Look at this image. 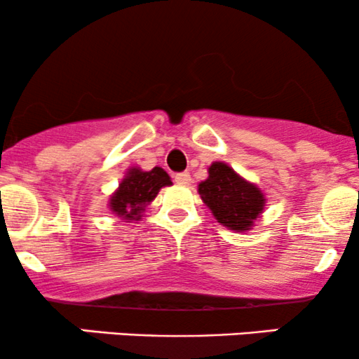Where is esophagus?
I'll use <instances>...</instances> for the list:
<instances>
[{
  "label": "esophagus",
  "mask_w": 359,
  "mask_h": 359,
  "mask_svg": "<svg viewBox=\"0 0 359 359\" xmlns=\"http://www.w3.org/2000/svg\"><path fill=\"white\" fill-rule=\"evenodd\" d=\"M191 174L189 172H180V174H175V182L180 185H189L191 184Z\"/></svg>",
  "instance_id": "34e87169"
}]
</instances>
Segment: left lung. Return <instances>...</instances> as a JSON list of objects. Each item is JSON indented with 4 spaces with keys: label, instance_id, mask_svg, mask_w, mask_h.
<instances>
[{
    "label": "left lung",
    "instance_id": "1",
    "mask_svg": "<svg viewBox=\"0 0 359 359\" xmlns=\"http://www.w3.org/2000/svg\"><path fill=\"white\" fill-rule=\"evenodd\" d=\"M209 177L199 184L203 203L217 222L233 231H248L265 208V196L255 184L238 175L228 163L214 162Z\"/></svg>",
    "mask_w": 359,
    "mask_h": 359
}]
</instances>
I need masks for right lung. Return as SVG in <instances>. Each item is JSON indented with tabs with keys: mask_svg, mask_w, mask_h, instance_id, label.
<instances>
[{
	"mask_svg": "<svg viewBox=\"0 0 359 359\" xmlns=\"http://www.w3.org/2000/svg\"><path fill=\"white\" fill-rule=\"evenodd\" d=\"M165 185H172V180L163 168L155 167L150 172L137 167L130 168L116 192L109 197V209L128 222L140 221L147 205Z\"/></svg>",
	"mask_w": 359,
	"mask_h": 359,
	"instance_id": "add662e5",
	"label": "right lung"
}]
</instances>
